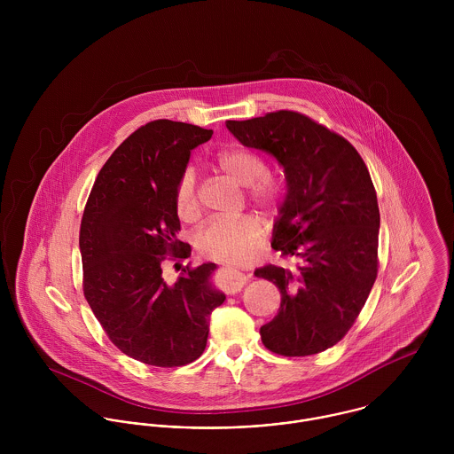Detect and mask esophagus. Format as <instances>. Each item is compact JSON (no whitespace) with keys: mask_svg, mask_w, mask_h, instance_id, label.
Segmentation results:
<instances>
[{"mask_svg":"<svg viewBox=\"0 0 454 454\" xmlns=\"http://www.w3.org/2000/svg\"><path fill=\"white\" fill-rule=\"evenodd\" d=\"M248 281V276L238 269H227V276H223V281H222V286L225 292L229 294H234L238 290H241Z\"/></svg>","mask_w":454,"mask_h":454,"instance_id":"1","label":"esophagus"}]
</instances>
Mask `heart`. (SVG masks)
I'll use <instances>...</instances> for the list:
<instances>
[{
  "instance_id": "1",
  "label": "heart",
  "mask_w": 454,
  "mask_h": 454,
  "mask_svg": "<svg viewBox=\"0 0 454 454\" xmlns=\"http://www.w3.org/2000/svg\"><path fill=\"white\" fill-rule=\"evenodd\" d=\"M216 168L247 187L248 197L260 207H274L283 194L281 182L267 171V164L257 152L234 145L215 155ZM175 209L185 222L199 215L195 178L185 171L175 189ZM265 238V227L255 215L234 218H211L195 234V248L207 259L222 262H245L252 259Z\"/></svg>"
}]
</instances>
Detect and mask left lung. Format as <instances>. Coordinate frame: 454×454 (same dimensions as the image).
<instances>
[{
  "label": "left lung",
  "mask_w": 454,
  "mask_h": 454,
  "mask_svg": "<svg viewBox=\"0 0 454 454\" xmlns=\"http://www.w3.org/2000/svg\"><path fill=\"white\" fill-rule=\"evenodd\" d=\"M225 126L270 153L286 180L270 245L295 265L255 270L281 294L278 315L260 326L262 342L283 356L325 351L353 326L378 276L380 207L369 169L349 141L297 112Z\"/></svg>",
  "instance_id": "left-lung-1"
}]
</instances>
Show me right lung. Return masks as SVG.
<instances>
[{
    "mask_svg": "<svg viewBox=\"0 0 454 454\" xmlns=\"http://www.w3.org/2000/svg\"><path fill=\"white\" fill-rule=\"evenodd\" d=\"M211 134L166 119L134 130L101 168L82 216L83 295L110 340L148 365L197 360L209 315L225 301L211 283L216 263L187 265L175 283L162 274L166 260L176 267L191 257L178 239L175 189Z\"/></svg>",
    "mask_w": 454,
    "mask_h": 454,
    "instance_id": "obj_1",
    "label": "right lung"
}]
</instances>
